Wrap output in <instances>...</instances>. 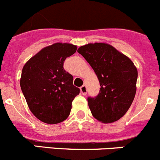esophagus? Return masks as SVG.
I'll use <instances>...</instances> for the list:
<instances>
[{
	"label": "esophagus",
	"instance_id": "34e87169",
	"mask_svg": "<svg viewBox=\"0 0 160 160\" xmlns=\"http://www.w3.org/2000/svg\"><path fill=\"white\" fill-rule=\"evenodd\" d=\"M80 92H81V93L83 95H86L87 94L88 91H87V87L85 86V85H83V86L80 88Z\"/></svg>",
	"mask_w": 160,
	"mask_h": 160
}]
</instances>
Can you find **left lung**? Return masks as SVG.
Masks as SVG:
<instances>
[{
  "label": "left lung",
  "mask_w": 160,
  "mask_h": 160,
  "mask_svg": "<svg viewBox=\"0 0 160 160\" xmlns=\"http://www.w3.org/2000/svg\"><path fill=\"white\" fill-rule=\"evenodd\" d=\"M77 52L93 68L101 86L98 96L88 98L92 115L103 123L119 120L136 93L138 71L133 62L107 43H89Z\"/></svg>",
  "instance_id": "obj_1"
}]
</instances>
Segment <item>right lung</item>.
I'll list each match as a JSON object with an SVG mask.
<instances>
[{
  "label": "right lung",
  "mask_w": 160,
  "mask_h": 160,
  "mask_svg": "<svg viewBox=\"0 0 160 160\" xmlns=\"http://www.w3.org/2000/svg\"><path fill=\"white\" fill-rule=\"evenodd\" d=\"M77 46L57 42L43 48L25 64L20 85L28 108L46 124H58L70 115L72 102L80 93L63 62Z\"/></svg>",
  "instance_id": "right-lung-1"
}]
</instances>
